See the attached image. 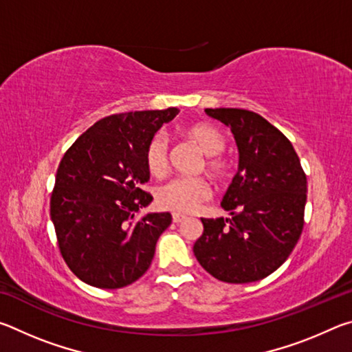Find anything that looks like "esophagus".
<instances>
[{
    "label": "esophagus",
    "mask_w": 352,
    "mask_h": 352,
    "mask_svg": "<svg viewBox=\"0 0 352 352\" xmlns=\"http://www.w3.org/2000/svg\"><path fill=\"white\" fill-rule=\"evenodd\" d=\"M184 219H186V217L182 216V214H177V212L172 214V220H174V223H180V222H183Z\"/></svg>",
    "instance_id": "esophagus-1"
}]
</instances>
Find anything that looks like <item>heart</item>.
Masks as SVG:
<instances>
[{
    "label": "heart",
    "mask_w": 352,
    "mask_h": 352,
    "mask_svg": "<svg viewBox=\"0 0 352 352\" xmlns=\"http://www.w3.org/2000/svg\"><path fill=\"white\" fill-rule=\"evenodd\" d=\"M184 135L188 136L204 152L205 163L201 169L216 180H222L228 175L230 164L222 157L225 151V138L219 130L205 122H197L186 127ZM146 168L151 175L162 178L169 170V142L163 135H155L148 141L144 152ZM211 197V186L205 178H175L157 190V204L163 210L177 214L194 212L197 208Z\"/></svg>",
    "instance_id": "1"
}]
</instances>
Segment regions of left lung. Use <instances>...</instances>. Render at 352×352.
Instances as JSON below:
<instances>
[{
  "mask_svg": "<svg viewBox=\"0 0 352 352\" xmlns=\"http://www.w3.org/2000/svg\"><path fill=\"white\" fill-rule=\"evenodd\" d=\"M205 111L233 132L239 169L220 204L231 219L201 217L194 254L219 281H259L283 265L300 239L307 178L292 142L258 113Z\"/></svg>",
  "mask_w": 352,
  "mask_h": 352,
  "instance_id": "left-lung-1",
  "label": "left lung"
}]
</instances>
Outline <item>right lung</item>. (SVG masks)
<instances>
[{
    "label": "right lung",
    "mask_w": 352,
    "mask_h": 352,
    "mask_svg": "<svg viewBox=\"0 0 352 352\" xmlns=\"http://www.w3.org/2000/svg\"><path fill=\"white\" fill-rule=\"evenodd\" d=\"M177 115L170 107L105 116L65 152L50 208L62 258L80 281L121 289L147 272L172 216L136 219L140 208L153 200L142 190L151 178L144 152L158 129Z\"/></svg>",
    "instance_id": "right-lung-1"
}]
</instances>
